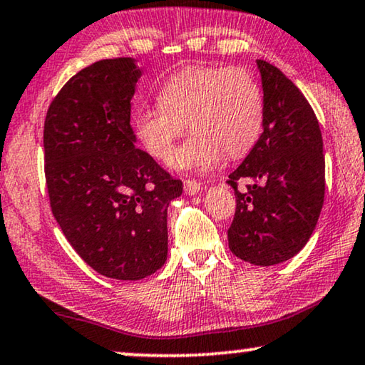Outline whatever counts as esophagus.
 Masks as SVG:
<instances>
[{
  "label": "esophagus",
  "mask_w": 365,
  "mask_h": 365,
  "mask_svg": "<svg viewBox=\"0 0 365 365\" xmlns=\"http://www.w3.org/2000/svg\"><path fill=\"white\" fill-rule=\"evenodd\" d=\"M200 189H202V186H200L197 181H192V179H186V181H184V191L189 195L197 194Z\"/></svg>",
  "instance_id": "obj_1"
}]
</instances>
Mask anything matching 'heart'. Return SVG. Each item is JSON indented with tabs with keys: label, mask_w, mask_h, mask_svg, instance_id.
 Returning a JSON list of instances; mask_svg holds the SVG:
<instances>
[{
	"label": "heart",
	"mask_w": 365,
	"mask_h": 365,
	"mask_svg": "<svg viewBox=\"0 0 365 365\" xmlns=\"http://www.w3.org/2000/svg\"><path fill=\"white\" fill-rule=\"evenodd\" d=\"M158 100L136 112V135L151 156L165 161L187 123L194 133L171 160L179 171H212L224 153L244 156L262 133V88L245 68H182L163 82Z\"/></svg>",
	"instance_id": "b5f03b06"
}]
</instances>
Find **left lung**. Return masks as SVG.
I'll list each match as a JSON object with an SVG mask.
<instances>
[{"instance_id":"8db88e82","label":"left lung","mask_w":365,"mask_h":365,"mask_svg":"<svg viewBox=\"0 0 365 365\" xmlns=\"http://www.w3.org/2000/svg\"><path fill=\"white\" fill-rule=\"evenodd\" d=\"M263 133L229 176L235 215L229 248L252 265H277L306 245L324 202V155L318 118L299 88L265 61ZM248 180L240 193L238 182Z\"/></svg>"}]
</instances>
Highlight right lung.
Returning <instances> with one entry per match:
<instances>
[{
    "label": "right lung",
    "instance_id": "obj_1",
    "mask_svg": "<svg viewBox=\"0 0 365 365\" xmlns=\"http://www.w3.org/2000/svg\"><path fill=\"white\" fill-rule=\"evenodd\" d=\"M140 76L130 57L95 62L61 88L44 121L52 214L88 267L123 282L165 265L168 207L182 194L181 179L135 146Z\"/></svg>",
    "mask_w": 365,
    "mask_h": 365
}]
</instances>
